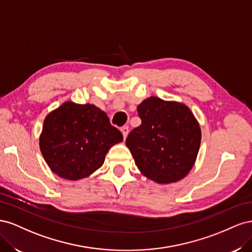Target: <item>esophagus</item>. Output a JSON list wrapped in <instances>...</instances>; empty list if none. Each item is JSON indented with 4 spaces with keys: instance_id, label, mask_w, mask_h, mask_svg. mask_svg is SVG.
<instances>
[{
    "instance_id": "esophagus-1",
    "label": "esophagus",
    "mask_w": 252,
    "mask_h": 252,
    "mask_svg": "<svg viewBox=\"0 0 252 252\" xmlns=\"http://www.w3.org/2000/svg\"><path fill=\"white\" fill-rule=\"evenodd\" d=\"M121 131H122V133H123V138H124V140L127 138V134H128V132H129V130H128V127H122L121 128Z\"/></svg>"
}]
</instances>
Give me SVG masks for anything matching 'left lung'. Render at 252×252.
<instances>
[{"label": "left lung", "instance_id": "1", "mask_svg": "<svg viewBox=\"0 0 252 252\" xmlns=\"http://www.w3.org/2000/svg\"><path fill=\"white\" fill-rule=\"evenodd\" d=\"M142 124L126 145L140 171L158 184L185 178L201 145V128L186 105L150 96L138 106Z\"/></svg>", "mask_w": 252, "mask_h": 252}]
</instances>
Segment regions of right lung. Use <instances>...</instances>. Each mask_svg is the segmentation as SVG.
<instances>
[{"instance_id":"right-lung-1","label":"right lung","mask_w":252,"mask_h":252,"mask_svg":"<svg viewBox=\"0 0 252 252\" xmlns=\"http://www.w3.org/2000/svg\"><path fill=\"white\" fill-rule=\"evenodd\" d=\"M123 135L94 105L65 102L44 121L40 149L60 178L77 181L100 168Z\"/></svg>"}]
</instances>
